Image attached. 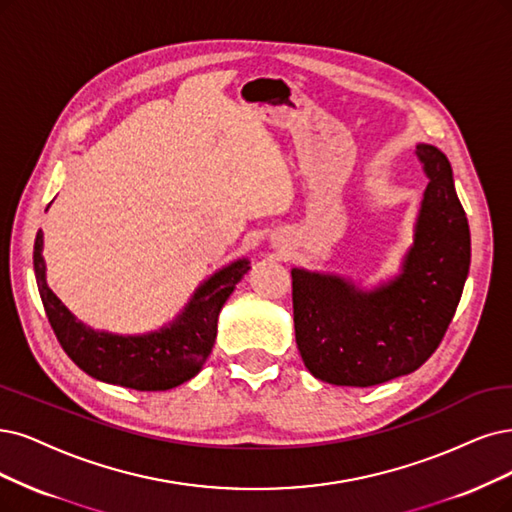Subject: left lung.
<instances>
[{
  "label": "left lung",
  "mask_w": 512,
  "mask_h": 512,
  "mask_svg": "<svg viewBox=\"0 0 512 512\" xmlns=\"http://www.w3.org/2000/svg\"><path fill=\"white\" fill-rule=\"evenodd\" d=\"M430 179L403 274L373 293L344 278L293 270L295 339L308 371L335 386H377L420 369L460 304L470 230L443 151L418 145Z\"/></svg>",
  "instance_id": "obj_1"
}]
</instances>
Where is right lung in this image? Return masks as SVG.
Here are the masks:
<instances>
[{
  "label": "right lung",
  "instance_id": "obj_1",
  "mask_svg": "<svg viewBox=\"0 0 512 512\" xmlns=\"http://www.w3.org/2000/svg\"><path fill=\"white\" fill-rule=\"evenodd\" d=\"M42 230L35 236L33 270L48 323L71 361L94 380L132 390L154 392L175 388L202 369L217 337V318L249 261L238 259L219 270L194 293L183 314L170 327L147 335H111L92 331L61 304L46 285Z\"/></svg>",
  "mask_w": 512,
  "mask_h": 512
}]
</instances>
